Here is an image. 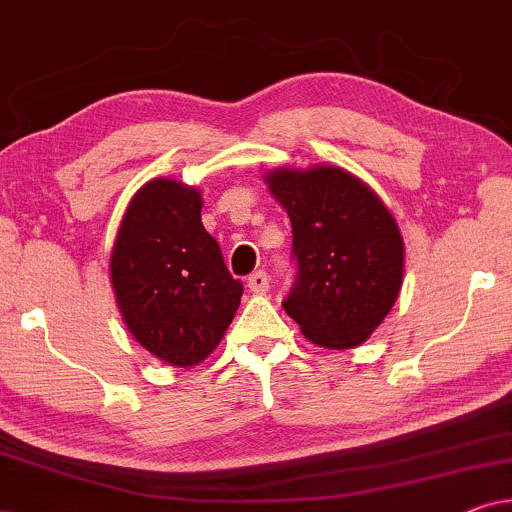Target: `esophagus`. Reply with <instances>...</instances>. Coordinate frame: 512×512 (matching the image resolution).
I'll return each mask as SVG.
<instances>
[{"mask_svg": "<svg viewBox=\"0 0 512 512\" xmlns=\"http://www.w3.org/2000/svg\"><path fill=\"white\" fill-rule=\"evenodd\" d=\"M247 284H249V289L254 291V293H265V291L270 289V277H268V272H265V270L251 272Z\"/></svg>", "mask_w": 512, "mask_h": 512, "instance_id": "esophagus-1", "label": "esophagus"}]
</instances>
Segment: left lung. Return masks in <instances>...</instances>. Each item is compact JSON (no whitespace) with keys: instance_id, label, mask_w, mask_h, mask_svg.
<instances>
[{"instance_id":"1","label":"left lung","mask_w":512,"mask_h":512,"mask_svg":"<svg viewBox=\"0 0 512 512\" xmlns=\"http://www.w3.org/2000/svg\"><path fill=\"white\" fill-rule=\"evenodd\" d=\"M296 279L282 307L314 345L349 349L382 324L403 284V237L382 200L340 167L275 170Z\"/></svg>"}]
</instances>
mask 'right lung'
I'll return each mask as SVG.
<instances>
[{"label":"right lung","mask_w":512,"mask_h":512,"mask_svg":"<svg viewBox=\"0 0 512 512\" xmlns=\"http://www.w3.org/2000/svg\"><path fill=\"white\" fill-rule=\"evenodd\" d=\"M200 212V191L153 179L128 205L111 254L128 331L146 352L181 368L212 354L244 291Z\"/></svg>","instance_id":"1"}]
</instances>
